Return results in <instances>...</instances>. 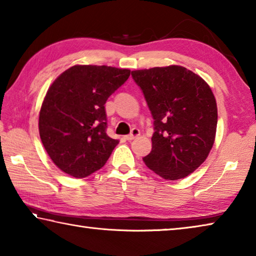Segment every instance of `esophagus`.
<instances>
[{"instance_id": "1", "label": "esophagus", "mask_w": 256, "mask_h": 256, "mask_svg": "<svg viewBox=\"0 0 256 256\" xmlns=\"http://www.w3.org/2000/svg\"><path fill=\"white\" fill-rule=\"evenodd\" d=\"M138 136H140V131H138V128H133L131 134H128V136H125V138L128 141H132V140H134V138H136Z\"/></svg>"}]
</instances>
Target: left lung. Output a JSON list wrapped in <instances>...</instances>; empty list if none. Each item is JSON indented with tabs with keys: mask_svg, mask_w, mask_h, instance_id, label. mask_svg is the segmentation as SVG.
I'll list each match as a JSON object with an SVG mask.
<instances>
[{
	"mask_svg": "<svg viewBox=\"0 0 256 256\" xmlns=\"http://www.w3.org/2000/svg\"><path fill=\"white\" fill-rule=\"evenodd\" d=\"M154 120L152 150L144 158L168 180L198 170L214 146L218 108L210 86L180 66L132 71Z\"/></svg>",
	"mask_w": 256,
	"mask_h": 256,
	"instance_id": "obj_1",
	"label": "left lung"
}]
</instances>
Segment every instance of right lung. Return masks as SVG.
Segmentation results:
<instances>
[{
	"label": "right lung",
	"mask_w": 256,
	"mask_h": 256,
	"mask_svg": "<svg viewBox=\"0 0 256 256\" xmlns=\"http://www.w3.org/2000/svg\"><path fill=\"white\" fill-rule=\"evenodd\" d=\"M131 70L73 66L56 78L42 100L38 128L42 146L60 170L84 178L106 164L118 140L106 134L105 104Z\"/></svg>",
	"instance_id": "obj_1"
}]
</instances>
